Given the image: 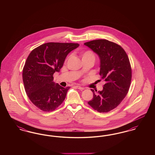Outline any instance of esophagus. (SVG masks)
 I'll list each match as a JSON object with an SVG mask.
<instances>
[{
    "label": "esophagus",
    "instance_id": "1",
    "mask_svg": "<svg viewBox=\"0 0 155 155\" xmlns=\"http://www.w3.org/2000/svg\"><path fill=\"white\" fill-rule=\"evenodd\" d=\"M76 88L78 89H80V90H84L85 89L84 87H81L80 86H76Z\"/></svg>",
    "mask_w": 155,
    "mask_h": 155
}]
</instances>
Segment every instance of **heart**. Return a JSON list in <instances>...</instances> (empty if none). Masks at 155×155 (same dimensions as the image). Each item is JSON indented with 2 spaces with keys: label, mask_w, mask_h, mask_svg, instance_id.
<instances>
[{
  "label": "heart",
  "mask_w": 155,
  "mask_h": 155,
  "mask_svg": "<svg viewBox=\"0 0 155 155\" xmlns=\"http://www.w3.org/2000/svg\"><path fill=\"white\" fill-rule=\"evenodd\" d=\"M82 59H90L95 61V56L94 52L91 51H86L85 52H82L81 54Z\"/></svg>",
  "instance_id": "b5f03b06"
}]
</instances>
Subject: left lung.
<instances>
[{"instance_id":"1","label":"left lung","mask_w":155,"mask_h":155,"mask_svg":"<svg viewBox=\"0 0 155 155\" xmlns=\"http://www.w3.org/2000/svg\"><path fill=\"white\" fill-rule=\"evenodd\" d=\"M84 45L99 56V75L105 81L102 91L96 93L91 89L94 96L88 103L98 112L110 111L122 102L130 88L132 71L128 57L121 46L106 39L94 40Z\"/></svg>"}]
</instances>
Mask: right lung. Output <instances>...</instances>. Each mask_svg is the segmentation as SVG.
<instances>
[{
  "mask_svg": "<svg viewBox=\"0 0 155 155\" xmlns=\"http://www.w3.org/2000/svg\"><path fill=\"white\" fill-rule=\"evenodd\" d=\"M78 44L49 42L32 50L22 70L25 92L31 102L44 111L54 110L63 103L70 87L53 82V74L59 72L67 54Z\"/></svg>",
  "mask_w": 155,
  "mask_h": 155,
  "instance_id": "obj_1",
  "label": "right lung"
}]
</instances>
